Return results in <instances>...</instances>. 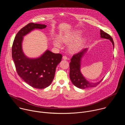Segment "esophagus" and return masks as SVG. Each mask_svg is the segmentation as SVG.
<instances>
[{
	"instance_id": "esophagus-1",
	"label": "esophagus",
	"mask_w": 125,
	"mask_h": 125,
	"mask_svg": "<svg viewBox=\"0 0 125 125\" xmlns=\"http://www.w3.org/2000/svg\"><path fill=\"white\" fill-rule=\"evenodd\" d=\"M63 59L64 60H67L68 58H67V57L66 56H63Z\"/></svg>"
}]
</instances>
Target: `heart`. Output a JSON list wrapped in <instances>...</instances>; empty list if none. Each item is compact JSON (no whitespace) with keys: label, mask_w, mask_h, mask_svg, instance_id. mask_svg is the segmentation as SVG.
Listing matches in <instances>:
<instances>
[{"label":"heart","mask_w":125,"mask_h":125,"mask_svg":"<svg viewBox=\"0 0 125 125\" xmlns=\"http://www.w3.org/2000/svg\"><path fill=\"white\" fill-rule=\"evenodd\" d=\"M81 35V31H76L71 33L63 35V36H61L60 39L63 42L66 44H69L74 42L75 41L79 39ZM85 42V40L83 38L79 39L76 42H75L74 43L71 45L70 49L71 50V51H72L73 52L78 51L83 46ZM54 44L58 47H60L61 45L60 43L58 41H55L54 42Z\"/></svg>","instance_id":"1"}]
</instances>
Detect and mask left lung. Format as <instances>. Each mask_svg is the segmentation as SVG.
Instances as JSON below:
<instances>
[{"label":"left lung","mask_w":125,"mask_h":125,"mask_svg":"<svg viewBox=\"0 0 125 125\" xmlns=\"http://www.w3.org/2000/svg\"><path fill=\"white\" fill-rule=\"evenodd\" d=\"M100 37L102 38H105L110 40L113 46L114 45L113 39L110 35L100 30ZM87 48H84L79 52L74 54L71 59L70 63V78L71 82L77 87L81 89H85L90 87L96 86L98 85L103 79L98 82L92 83L87 82L83 76L80 72V63L82 56L86 51Z\"/></svg>","instance_id":"8db88e82"}]
</instances>
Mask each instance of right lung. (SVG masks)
Wrapping results in <instances>:
<instances>
[{"label":"right lung","instance_id":"1","mask_svg":"<svg viewBox=\"0 0 125 125\" xmlns=\"http://www.w3.org/2000/svg\"><path fill=\"white\" fill-rule=\"evenodd\" d=\"M46 27V25L33 23L27 24L17 33L12 47V56L18 74L26 83L35 88H44L51 83L62 55L47 50L39 58H28L22 51V42L23 37L31 30Z\"/></svg>","mask_w":125,"mask_h":125}]
</instances>
